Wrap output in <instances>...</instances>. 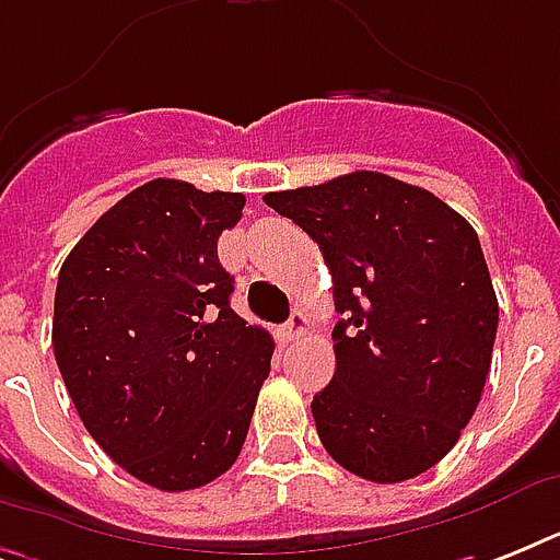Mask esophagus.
<instances>
[{
    "label": "esophagus",
    "instance_id": "1",
    "mask_svg": "<svg viewBox=\"0 0 560 560\" xmlns=\"http://www.w3.org/2000/svg\"><path fill=\"white\" fill-rule=\"evenodd\" d=\"M307 334V316L305 314H293L288 319V323L281 325V340L284 342H293V340H299V337H305Z\"/></svg>",
    "mask_w": 560,
    "mask_h": 560
}]
</instances>
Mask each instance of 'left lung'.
Wrapping results in <instances>:
<instances>
[{
  "instance_id": "obj_1",
  "label": "left lung",
  "mask_w": 560,
  "mask_h": 560,
  "mask_svg": "<svg viewBox=\"0 0 560 560\" xmlns=\"http://www.w3.org/2000/svg\"><path fill=\"white\" fill-rule=\"evenodd\" d=\"M319 244L334 279L331 383L319 442L369 482H404L459 442L486 386L497 307L479 237L427 188L377 171L264 194Z\"/></svg>"
}]
</instances>
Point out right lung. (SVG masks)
Returning <instances> with one entry per match:
<instances>
[{
  "instance_id": "1",
  "label": "right lung",
  "mask_w": 560,
  "mask_h": 560,
  "mask_svg": "<svg viewBox=\"0 0 560 560\" xmlns=\"http://www.w3.org/2000/svg\"><path fill=\"white\" fill-rule=\"evenodd\" d=\"M246 197L151 179L66 255L57 369L83 427L144 486L191 491L235 465L272 337L229 307L218 237Z\"/></svg>"
}]
</instances>
